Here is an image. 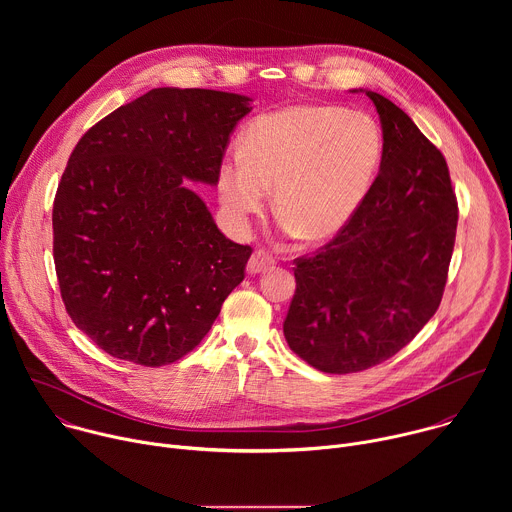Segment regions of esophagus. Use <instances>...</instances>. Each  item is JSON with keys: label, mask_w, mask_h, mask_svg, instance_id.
Listing matches in <instances>:
<instances>
[{"label": "esophagus", "mask_w": 512, "mask_h": 512, "mask_svg": "<svg viewBox=\"0 0 512 512\" xmlns=\"http://www.w3.org/2000/svg\"><path fill=\"white\" fill-rule=\"evenodd\" d=\"M273 265H275V259H273L269 253H265V251H255V253L251 255L249 263H247V271H249L251 275H257V273L269 271Z\"/></svg>", "instance_id": "obj_1"}]
</instances>
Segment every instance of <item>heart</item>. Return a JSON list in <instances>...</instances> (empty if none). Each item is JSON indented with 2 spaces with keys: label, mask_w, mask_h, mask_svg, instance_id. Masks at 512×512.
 <instances>
[{
  "label": "heart",
  "mask_w": 512,
  "mask_h": 512,
  "mask_svg": "<svg viewBox=\"0 0 512 512\" xmlns=\"http://www.w3.org/2000/svg\"><path fill=\"white\" fill-rule=\"evenodd\" d=\"M383 158V135L364 111L291 105L253 119L241 152L218 168L216 190L227 214L245 225L265 210L306 243H324L352 221Z\"/></svg>",
  "instance_id": "obj_1"
}]
</instances>
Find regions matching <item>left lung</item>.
<instances>
[{
  "mask_svg": "<svg viewBox=\"0 0 512 512\" xmlns=\"http://www.w3.org/2000/svg\"><path fill=\"white\" fill-rule=\"evenodd\" d=\"M364 93L383 129L379 174L352 221L296 261L283 334L300 358L348 375L397 354L440 308L458 202L442 152L387 97Z\"/></svg>",
  "mask_w": 512,
  "mask_h": 512,
  "instance_id": "8db88e82",
  "label": "left lung"
}]
</instances>
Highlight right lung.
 <instances>
[{
	"label": "right lung",
	"instance_id": "obj_1",
	"mask_svg": "<svg viewBox=\"0 0 512 512\" xmlns=\"http://www.w3.org/2000/svg\"><path fill=\"white\" fill-rule=\"evenodd\" d=\"M251 99L152 89L93 125L52 208L68 316L107 354L164 367L210 330L251 257L218 231L190 182L216 186Z\"/></svg>",
	"mask_w": 512,
	"mask_h": 512
}]
</instances>
